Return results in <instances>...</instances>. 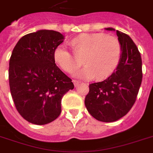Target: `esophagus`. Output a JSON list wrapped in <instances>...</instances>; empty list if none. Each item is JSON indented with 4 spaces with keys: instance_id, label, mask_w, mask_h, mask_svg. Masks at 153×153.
Returning <instances> with one entry per match:
<instances>
[{
    "instance_id": "esophagus-1",
    "label": "esophagus",
    "mask_w": 153,
    "mask_h": 153,
    "mask_svg": "<svg viewBox=\"0 0 153 153\" xmlns=\"http://www.w3.org/2000/svg\"><path fill=\"white\" fill-rule=\"evenodd\" d=\"M73 83H74V86H79V84L80 83V82H79V81H78V80H73Z\"/></svg>"
}]
</instances>
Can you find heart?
<instances>
[{"mask_svg": "<svg viewBox=\"0 0 153 153\" xmlns=\"http://www.w3.org/2000/svg\"><path fill=\"white\" fill-rule=\"evenodd\" d=\"M71 44L75 55L65 44H60L54 51V59L63 71L70 73L81 64L77 57H82L85 67L73 73L79 79H91L94 76L97 79H105L114 71L121 58V44L114 36L83 33L74 38Z\"/></svg>", "mask_w": 153, "mask_h": 153, "instance_id": "obj_1", "label": "heart"}]
</instances>
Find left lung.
<instances>
[{
	"mask_svg": "<svg viewBox=\"0 0 153 153\" xmlns=\"http://www.w3.org/2000/svg\"><path fill=\"white\" fill-rule=\"evenodd\" d=\"M115 31L113 27L105 28ZM121 46L116 70L106 79L90 84L85 105L92 117L103 122H113L124 117L135 103L142 81V61L133 39L116 31Z\"/></svg>",
	"mask_w": 153,
	"mask_h": 153,
	"instance_id": "1",
	"label": "left lung"
}]
</instances>
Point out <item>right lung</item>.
<instances>
[{
    "mask_svg": "<svg viewBox=\"0 0 153 153\" xmlns=\"http://www.w3.org/2000/svg\"><path fill=\"white\" fill-rule=\"evenodd\" d=\"M64 36L53 30L24 36L9 60L8 79L19 114L30 123L46 125L59 116L61 101L74 89L71 79L56 66L54 51Z\"/></svg>",
    "mask_w": 153,
    "mask_h": 153,
    "instance_id": "obj_1",
    "label": "right lung"
}]
</instances>
